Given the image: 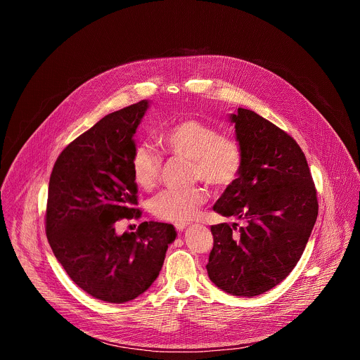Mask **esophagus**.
Masks as SVG:
<instances>
[{
  "instance_id": "esophagus-1",
  "label": "esophagus",
  "mask_w": 360,
  "mask_h": 360,
  "mask_svg": "<svg viewBox=\"0 0 360 360\" xmlns=\"http://www.w3.org/2000/svg\"><path fill=\"white\" fill-rule=\"evenodd\" d=\"M175 228H176L178 232H184V231L188 228V224H176Z\"/></svg>"
}]
</instances>
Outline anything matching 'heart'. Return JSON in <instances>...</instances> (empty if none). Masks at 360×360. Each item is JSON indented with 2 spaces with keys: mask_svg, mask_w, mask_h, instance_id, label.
<instances>
[{
  "mask_svg": "<svg viewBox=\"0 0 360 360\" xmlns=\"http://www.w3.org/2000/svg\"><path fill=\"white\" fill-rule=\"evenodd\" d=\"M161 146L171 155L189 161L191 181H203L215 191L229 188L239 176L242 152L235 139L219 135L218 131L199 120H184L160 135ZM162 158L148 145L135 148L131 158V172L135 184L143 191H152L160 182ZM208 199L203 186L185 191H162L149 202L152 215L174 224L191 221Z\"/></svg>",
  "mask_w": 360,
  "mask_h": 360,
  "instance_id": "b5f03b06",
  "label": "heart"
}]
</instances>
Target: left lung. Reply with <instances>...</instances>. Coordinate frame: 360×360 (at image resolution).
Listing matches in <instances>:
<instances>
[{
  "label": "left lung",
  "instance_id": "1",
  "mask_svg": "<svg viewBox=\"0 0 360 360\" xmlns=\"http://www.w3.org/2000/svg\"><path fill=\"white\" fill-rule=\"evenodd\" d=\"M242 152L238 179L214 205L245 221L211 226L210 279L233 296H256L296 266L318 218V198L304 153L285 131L256 112L229 115Z\"/></svg>",
  "mask_w": 360,
  "mask_h": 360
}]
</instances>
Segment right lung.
<instances>
[{"instance_id":"add662e5","label":"right lung","mask_w":360,"mask_h":360,"mask_svg":"<svg viewBox=\"0 0 360 360\" xmlns=\"http://www.w3.org/2000/svg\"><path fill=\"white\" fill-rule=\"evenodd\" d=\"M149 108L146 99L105 115L74 139L49 178L46 238L68 276L95 299L124 303L142 295L160 275L171 224L142 222L118 235L122 218H139L131 172L134 135Z\"/></svg>"}]
</instances>
